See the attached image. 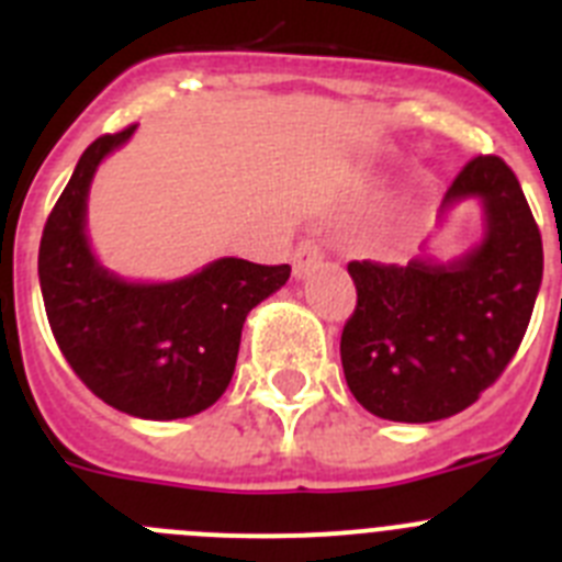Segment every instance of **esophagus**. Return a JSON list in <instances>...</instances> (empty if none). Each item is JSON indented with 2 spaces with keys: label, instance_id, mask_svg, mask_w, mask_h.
Masks as SVG:
<instances>
[{
  "label": "esophagus",
  "instance_id": "esophagus-1",
  "mask_svg": "<svg viewBox=\"0 0 562 562\" xmlns=\"http://www.w3.org/2000/svg\"><path fill=\"white\" fill-rule=\"evenodd\" d=\"M321 261H324V247H321V241L317 238H304L295 247V252H292V272H295V278H306Z\"/></svg>",
  "mask_w": 562,
  "mask_h": 562
}]
</instances>
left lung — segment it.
Here are the masks:
<instances>
[{"label":"left lung","mask_w":562,"mask_h":562,"mask_svg":"<svg viewBox=\"0 0 562 562\" xmlns=\"http://www.w3.org/2000/svg\"><path fill=\"white\" fill-rule=\"evenodd\" d=\"M479 200L484 238L450 265L351 261L357 306L340 360L362 408L391 422H439L504 374L543 278V241L518 177L495 154L467 162L441 213Z\"/></svg>","instance_id":"1"}]
</instances>
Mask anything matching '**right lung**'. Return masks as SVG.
Here are the masks:
<instances>
[{
  "mask_svg": "<svg viewBox=\"0 0 562 562\" xmlns=\"http://www.w3.org/2000/svg\"><path fill=\"white\" fill-rule=\"evenodd\" d=\"M134 128L81 154L44 225L38 281L58 349L92 394L140 419H186L225 394L247 312L286 284L290 265L220 258L168 284L103 270L87 238L89 182Z\"/></svg>",
  "mask_w": 562,
  "mask_h": 562,
  "instance_id": "1",
  "label": "right lung"
}]
</instances>
